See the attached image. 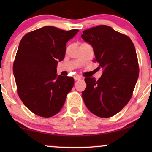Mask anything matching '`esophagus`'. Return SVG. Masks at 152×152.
Wrapping results in <instances>:
<instances>
[{"label": "esophagus", "mask_w": 152, "mask_h": 152, "mask_svg": "<svg viewBox=\"0 0 152 152\" xmlns=\"http://www.w3.org/2000/svg\"><path fill=\"white\" fill-rule=\"evenodd\" d=\"M74 79L76 80V81H78V80H81V77L80 76H78V75H76V76H74Z\"/></svg>", "instance_id": "esophagus-1"}]
</instances>
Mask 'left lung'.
I'll use <instances>...</instances> for the list:
<instances>
[{
    "label": "left lung",
    "instance_id": "8db88e82",
    "mask_svg": "<svg viewBox=\"0 0 152 152\" xmlns=\"http://www.w3.org/2000/svg\"><path fill=\"white\" fill-rule=\"evenodd\" d=\"M81 38L92 46L94 61L103 69L97 81L85 78L83 102L96 116L111 117L129 102L135 88L139 77L135 47L128 36L106 25L83 31Z\"/></svg>",
    "mask_w": 152,
    "mask_h": 152
}]
</instances>
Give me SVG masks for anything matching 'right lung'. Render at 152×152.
<instances>
[{
    "instance_id": "add662e5",
    "label": "right lung",
    "mask_w": 152,
    "mask_h": 152,
    "mask_svg": "<svg viewBox=\"0 0 152 152\" xmlns=\"http://www.w3.org/2000/svg\"><path fill=\"white\" fill-rule=\"evenodd\" d=\"M78 32L44 26L28 33L19 43L13 66L17 91L35 114L50 117L64 106L74 79L58 76L57 64L65 57L66 43Z\"/></svg>"
}]
</instances>
